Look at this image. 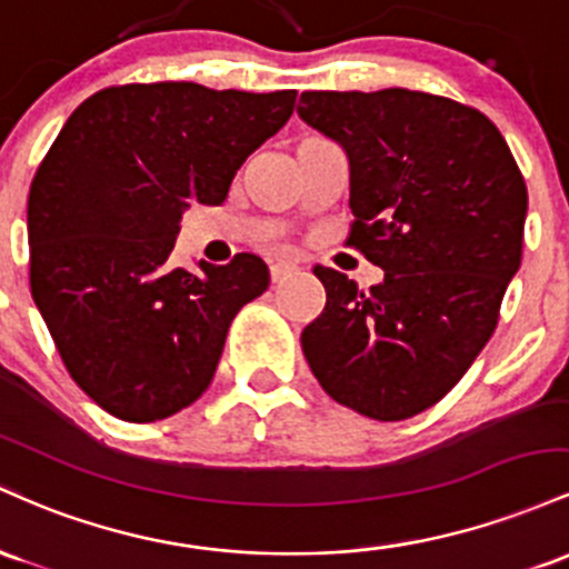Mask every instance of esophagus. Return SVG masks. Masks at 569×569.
Masks as SVG:
<instances>
[{"label": "esophagus", "mask_w": 569, "mask_h": 569, "mask_svg": "<svg viewBox=\"0 0 569 569\" xmlns=\"http://www.w3.org/2000/svg\"><path fill=\"white\" fill-rule=\"evenodd\" d=\"M292 271H298V266L287 263V260H277V263H271V279H273V282H282V279L290 277Z\"/></svg>", "instance_id": "obj_1"}]
</instances>
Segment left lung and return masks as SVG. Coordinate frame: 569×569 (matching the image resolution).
I'll list each match as a JSON object with an SVG mask.
<instances>
[{
  "label": "left lung",
  "mask_w": 569,
  "mask_h": 569,
  "mask_svg": "<svg viewBox=\"0 0 569 569\" xmlns=\"http://www.w3.org/2000/svg\"><path fill=\"white\" fill-rule=\"evenodd\" d=\"M298 114L347 152V244L385 268L360 290L315 266L328 301L303 355L336 403L379 422L417 417L495 333L521 266L525 177L487 114L446 96L306 91Z\"/></svg>",
  "instance_id": "8db88e82"
}]
</instances>
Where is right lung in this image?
<instances>
[{"instance_id":"1","label":"right lung","mask_w":569,"mask_h":569,"mask_svg":"<svg viewBox=\"0 0 569 569\" xmlns=\"http://www.w3.org/2000/svg\"><path fill=\"white\" fill-rule=\"evenodd\" d=\"M296 91L131 82L69 114L29 190L31 298L88 398L158 422L207 392L228 328L268 266L174 268L190 201H226L241 163L290 120Z\"/></svg>"}]
</instances>
